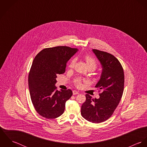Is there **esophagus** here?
Listing matches in <instances>:
<instances>
[{"label":"esophagus","mask_w":147,"mask_h":147,"mask_svg":"<svg viewBox=\"0 0 147 147\" xmlns=\"http://www.w3.org/2000/svg\"><path fill=\"white\" fill-rule=\"evenodd\" d=\"M73 94L74 95H76V94H78L79 93V92L78 91H77V90H73Z\"/></svg>","instance_id":"1"}]
</instances>
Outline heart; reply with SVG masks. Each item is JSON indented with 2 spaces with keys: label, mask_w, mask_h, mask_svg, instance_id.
<instances>
[{
  "label": "heart",
  "mask_w": 147,
  "mask_h": 147,
  "mask_svg": "<svg viewBox=\"0 0 147 147\" xmlns=\"http://www.w3.org/2000/svg\"><path fill=\"white\" fill-rule=\"evenodd\" d=\"M85 62L86 63L88 67H92L93 68H94V69L97 67V61H96L95 59H94L92 57H90L89 55H86L85 57ZM75 63H76V59H72L69 63L68 67L70 68H74V67L75 66ZM76 82V84L78 86L81 85V82H80V80H77Z\"/></svg>",
  "instance_id": "b5f03b06"
}]
</instances>
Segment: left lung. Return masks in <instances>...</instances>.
<instances>
[{"mask_svg":"<svg viewBox=\"0 0 147 147\" xmlns=\"http://www.w3.org/2000/svg\"><path fill=\"white\" fill-rule=\"evenodd\" d=\"M92 51L102 68L100 79L95 86L102 93L98 99L86 94L81 114L88 121L98 123L109 119L119 104L123 92L125 76L121 64L114 55L96 49Z\"/></svg>","mask_w":147,"mask_h":147,"instance_id":"8db88e82","label":"left lung"}]
</instances>
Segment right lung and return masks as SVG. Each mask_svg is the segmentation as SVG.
Here are the masks:
<instances>
[{
    "instance_id": "obj_1",
    "label": "right lung",
    "mask_w": 147,
    "mask_h": 147,
    "mask_svg": "<svg viewBox=\"0 0 147 147\" xmlns=\"http://www.w3.org/2000/svg\"><path fill=\"white\" fill-rule=\"evenodd\" d=\"M79 51L67 46L42 50L34 58L28 78L30 98L36 111L43 117L54 119L64 111L71 89L56 90L57 78L65 71L66 64Z\"/></svg>"
}]
</instances>
